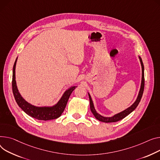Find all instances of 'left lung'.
Wrapping results in <instances>:
<instances>
[{"label": "left lung", "instance_id": "8db88e82", "mask_svg": "<svg viewBox=\"0 0 160 160\" xmlns=\"http://www.w3.org/2000/svg\"><path fill=\"white\" fill-rule=\"evenodd\" d=\"M140 58V60L141 62V65H142V83H141V88L139 92V94H138V98L136 99V100L135 101V102L129 107V108H127V109L124 110L123 111L115 114L114 116H113L112 117H103L102 116H101L100 114H98L94 108V105L92 101V99L91 98V96L89 94V101H90V109L91 112H92L93 115L95 116V118H97L98 120L102 122H105V123H111V122H118L120 121L122 119H123L125 117H126L127 116H128L130 113H131L136 108L137 106L139 104L142 97V95L143 93V91H144V86H145V78H144V66H143V63L142 62V58L139 57Z\"/></svg>", "mask_w": 160, "mask_h": 160}]
</instances>
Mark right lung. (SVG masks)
<instances>
[{
	"instance_id": "obj_1",
	"label": "right lung",
	"mask_w": 160,
	"mask_h": 160,
	"mask_svg": "<svg viewBox=\"0 0 160 160\" xmlns=\"http://www.w3.org/2000/svg\"><path fill=\"white\" fill-rule=\"evenodd\" d=\"M17 58L15 62L13 68V78H12V90L14 95L15 99L18 105L27 114L30 116L32 118L39 120H49L56 119L61 116L62 112L64 111L68 101L71 92L75 89V86L72 87L67 90L62 97L60 98L59 102L54 106L51 108H38L27 102L20 94L16 84L15 80V66Z\"/></svg>"
}]
</instances>
